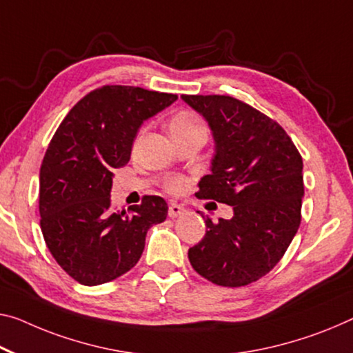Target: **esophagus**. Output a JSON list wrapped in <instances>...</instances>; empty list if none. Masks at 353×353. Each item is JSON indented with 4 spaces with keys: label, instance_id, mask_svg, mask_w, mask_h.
I'll return each instance as SVG.
<instances>
[{
    "label": "esophagus",
    "instance_id": "34e87169",
    "mask_svg": "<svg viewBox=\"0 0 353 353\" xmlns=\"http://www.w3.org/2000/svg\"><path fill=\"white\" fill-rule=\"evenodd\" d=\"M183 211H184V208L181 207V205H178V203H170L169 205V216H170V218H178V216L183 214Z\"/></svg>",
    "mask_w": 353,
    "mask_h": 353
}]
</instances>
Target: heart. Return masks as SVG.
Returning a JSON list of instances; mask_svg holds the SVG:
<instances>
[{"label": "heart", "instance_id": "1", "mask_svg": "<svg viewBox=\"0 0 353 353\" xmlns=\"http://www.w3.org/2000/svg\"><path fill=\"white\" fill-rule=\"evenodd\" d=\"M205 128L203 123L200 121V118L195 115L192 112H178L175 117L172 118L170 121V134H181V132H188V131H194V129H202ZM188 183L184 178L181 176H175L170 178L167 181V189L173 194H180L186 189Z\"/></svg>", "mask_w": 353, "mask_h": 353}]
</instances>
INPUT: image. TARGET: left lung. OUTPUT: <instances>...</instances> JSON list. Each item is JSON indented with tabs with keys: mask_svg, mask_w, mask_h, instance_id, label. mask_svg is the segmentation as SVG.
Here are the masks:
<instances>
[{
	"mask_svg": "<svg viewBox=\"0 0 353 353\" xmlns=\"http://www.w3.org/2000/svg\"><path fill=\"white\" fill-rule=\"evenodd\" d=\"M181 99L205 118L214 140L197 197L233 207L232 219L203 218L207 233L189 249V262L211 283L248 285L273 270L300 227L303 159L278 123L235 97Z\"/></svg>",
	"mask_w": 353,
	"mask_h": 353,
	"instance_id": "obj_1",
	"label": "left lung"
}]
</instances>
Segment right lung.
I'll return each instance as SVG.
<instances>
[{"label":"right lung","mask_w":353,"mask_h":353,"mask_svg":"<svg viewBox=\"0 0 353 353\" xmlns=\"http://www.w3.org/2000/svg\"><path fill=\"white\" fill-rule=\"evenodd\" d=\"M176 94L107 85L75 104L59 124L39 172L41 230L69 276L83 285L120 278L139 262L146 232L167 218L165 200L145 195L131 211H113V170L131 159L145 120Z\"/></svg>","instance_id":"add662e5"}]
</instances>
